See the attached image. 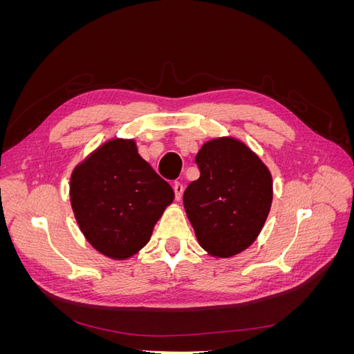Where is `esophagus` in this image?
I'll use <instances>...</instances> for the list:
<instances>
[{"label":"esophagus","instance_id":"obj_1","mask_svg":"<svg viewBox=\"0 0 354 354\" xmlns=\"http://www.w3.org/2000/svg\"><path fill=\"white\" fill-rule=\"evenodd\" d=\"M183 192H185V187L181 183H178V181H176L174 183V194H176V199L180 201L181 196H183Z\"/></svg>","mask_w":354,"mask_h":354}]
</instances>
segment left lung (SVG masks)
<instances>
[{"mask_svg":"<svg viewBox=\"0 0 354 354\" xmlns=\"http://www.w3.org/2000/svg\"><path fill=\"white\" fill-rule=\"evenodd\" d=\"M201 171L183 195L199 245L216 259H230L251 246L273 201L270 169L239 138L216 137L195 158Z\"/></svg>","mask_w":354,"mask_h":354,"instance_id":"left-lung-1","label":"left lung"}]
</instances>
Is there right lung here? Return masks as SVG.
Segmentation results:
<instances>
[{
    "label": "right lung",
    "instance_id": "right-lung-1",
    "mask_svg": "<svg viewBox=\"0 0 354 354\" xmlns=\"http://www.w3.org/2000/svg\"><path fill=\"white\" fill-rule=\"evenodd\" d=\"M69 198L87 242L122 261L151 241L174 190L138 155L134 138L113 137L75 165Z\"/></svg>",
    "mask_w": 354,
    "mask_h": 354
}]
</instances>
